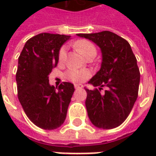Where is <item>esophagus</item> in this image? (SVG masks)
<instances>
[{
  "label": "esophagus",
  "instance_id": "34e87169",
  "mask_svg": "<svg viewBox=\"0 0 156 156\" xmlns=\"http://www.w3.org/2000/svg\"><path fill=\"white\" fill-rule=\"evenodd\" d=\"M75 89H80V88H83V85L81 84H75L74 85Z\"/></svg>",
  "mask_w": 156,
  "mask_h": 156
}]
</instances>
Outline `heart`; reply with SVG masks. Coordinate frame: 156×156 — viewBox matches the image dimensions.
<instances>
[{
  "label": "heart",
  "mask_w": 156,
  "mask_h": 156,
  "mask_svg": "<svg viewBox=\"0 0 156 156\" xmlns=\"http://www.w3.org/2000/svg\"><path fill=\"white\" fill-rule=\"evenodd\" d=\"M75 46L78 48L82 54L87 57L88 54L92 52H96V48L94 44L88 40H79L76 43ZM67 55V47L63 46L62 47L60 51L58 52V60L59 62L64 61ZM91 74V73L87 69H77V68H71L67 72V78L74 83H81L84 81L85 79L88 78Z\"/></svg>",
  "instance_id": "1"
}]
</instances>
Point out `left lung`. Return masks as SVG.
Returning <instances> with one entry per match:
<instances>
[{"mask_svg": "<svg viewBox=\"0 0 156 156\" xmlns=\"http://www.w3.org/2000/svg\"><path fill=\"white\" fill-rule=\"evenodd\" d=\"M77 35L94 41L102 52L101 68L88 81L99 88H85L88 118L99 129L118 127L127 119L137 99L140 74L136 58L129 43L114 32ZM103 87L106 90L101 94Z\"/></svg>", "mask_w": 156, "mask_h": 156, "instance_id": "8db88e82", "label": "left lung"}]
</instances>
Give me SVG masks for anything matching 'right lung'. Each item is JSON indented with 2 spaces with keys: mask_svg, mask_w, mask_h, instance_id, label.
Returning <instances> with one entry per match:
<instances>
[{
  "mask_svg": "<svg viewBox=\"0 0 156 156\" xmlns=\"http://www.w3.org/2000/svg\"><path fill=\"white\" fill-rule=\"evenodd\" d=\"M70 36L40 33L26 42L16 74L18 99L27 116L43 129H55L65 121L74 86L63 82L49 84L48 76L57 67L58 52Z\"/></svg>",
  "mask_w": 156,
  "mask_h": 156,
  "instance_id": "add662e5",
  "label": "right lung"
}]
</instances>
